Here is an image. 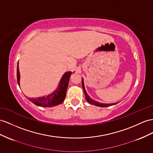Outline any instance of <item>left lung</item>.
Returning <instances> with one entry per match:
<instances>
[{
    "label": "left lung",
    "instance_id": "8db88e82",
    "mask_svg": "<svg viewBox=\"0 0 153 153\" xmlns=\"http://www.w3.org/2000/svg\"><path fill=\"white\" fill-rule=\"evenodd\" d=\"M82 87H83V91H84V94H85V96L86 97V100L88 101L89 103H91L92 105H94L96 106H98V107H109V106H112V105H114L117 104V103H112V104H105V103H101L97 102V101H96L94 100H93L92 99H91V97H90L88 94L85 91V86H84V82H83V79H82Z\"/></svg>",
    "mask_w": 153,
    "mask_h": 153
}]
</instances>
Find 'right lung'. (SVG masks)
Wrapping results in <instances>:
<instances>
[{
	"instance_id": "1",
	"label": "right lung",
	"mask_w": 153,
	"mask_h": 153,
	"mask_svg": "<svg viewBox=\"0 0 153 153\" xmlns=\"http://www.w3.org/2000/svg\"><path fill=\"white\" fill-rule=\"evenodd\" d=\"M71 74V72H66L61 78L59 88L54 92L51 94L50 95L44 97H36V98H30V97H29L28 100L34 104L37 105V106H41L42 107H51L61 104L65 99L66 91H67ZM17 79L18 85L20 87V83H19L20 74H19V63L17 64Z\"/></svg>"
}]
</instances>
